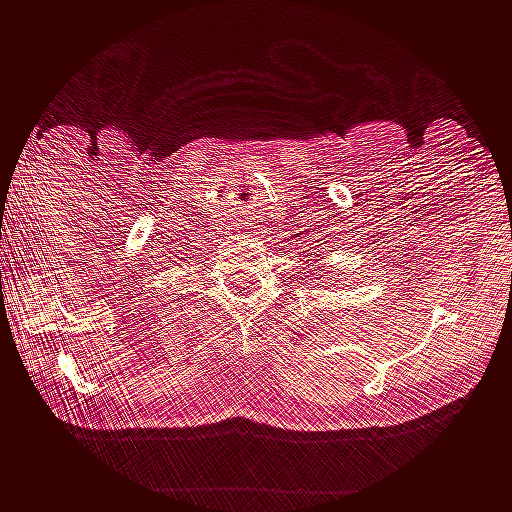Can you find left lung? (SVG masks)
<instances>
[{
    "instance_id": "1",
    "label": "left lung",
    "mask_w": 512,
    "mask_h": 512,
    "mask_svg": "<svg viewBox=\"0 0 512 512\" xmlns=\"http://www.w3.org/2000/svg\"><path fill=\"white\" fill-rule=\"evenodd\" d=\"M308 262H311V259H308Z\"/></svg>"
}]
</instances>
